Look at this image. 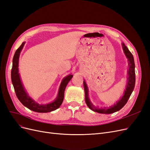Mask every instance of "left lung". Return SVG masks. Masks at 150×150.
I'll return each instance as SVG.
<instances>
[{
    "mask_svg": "<svg viewBox=\"0 0 150 150\" xmlns=\"http://www.w3.org/2000/svg\"><path fill=\"white\" fill-rule=\"evenodd\" d=\"M122 48L123 50V52L125 54L126 57L128 59V79H127V85L126 89L124 92L123 96L122 98H120L114 105H112L110 107H103V108H99L96 107L93 105V104L91 102L89 94H88V86L86 83L85 80L83 81L84 84V93H85V101L87 106L90 108L91 110L97 112L99 113H101V114H111V113L115 112L116 111H118L121 109L123 107L128 101V99L129 98L131 93H132L134 89V86H135V65H134V58L133 56V54L131 53L125 44L122 43Z\"/></svg>",
    "mask_w": 150,
    "mask_h": 150,
    "instance_id": "1",
    "label": "left lung"
}]
</instances>
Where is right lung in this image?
Returning a JSON list of instances; mask_svg holds the SVG:
<instances>
[{
	"label": "right lung",
	"instance_id": "right-lung-1",
	"mask_svg": "<svg viewBox=\"0 0 150 150\" xmlns=\"http://www.w3.org/2000/svg\"><path fill=\"white\" fill-rule=\"evenodd\" d=\"M25 43V42H22L21 46L16 50L12 60L11 80L13 88H14L16 96L24 106L33 111L38 112H49L56 110L60 107L62 103L66 87L73 76L72 74H69L62 80L59 89L57 96L54 101L46 104H39L37 102H35L26 92L24 86L22 84L20 74L19 73V56Z\"/></svg>",
	"mask_w": 150,
	"mask_h": 150
}]
</instances>
